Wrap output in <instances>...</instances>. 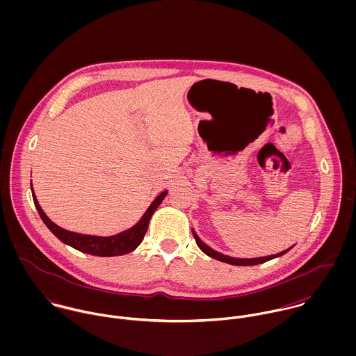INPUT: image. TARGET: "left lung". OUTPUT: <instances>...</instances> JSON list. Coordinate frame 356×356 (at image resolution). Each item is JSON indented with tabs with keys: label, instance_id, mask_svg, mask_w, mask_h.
<instances>
[{
	"label": "left lung",
	"instance_id": "obj_1",
	"mask_svg": "<svg viewBox=\"0 0 356 356\" xmlns=\"http://www.w3.org/2000/svg\"><path fill=\"white\" fill-rule=\"evenodd\" d=\"M193 237L199 245V248L203 251L204 254H208L209 257H213L216 260H220V261H225V263H229V264H233V266H254V264H260V263H264L267 260H271L274 257H278V256H282L284 254H286L289 250L286 251H282L280 254H270V256H264V257H254V259H237V257H232V256H226V254H219L216 251H213L212 248H209L208 245H205L203 241L199 238V236L193 232Z\"/></svg>",
	"mask_w": 356,
	"mask_h": 356
}]
</instances>
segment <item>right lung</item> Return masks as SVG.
<instances>
[{
  "label": "right lung",
  "mask_w": 356,
  "mask_h": 356,
  "mask_svg": "<svg viewBox=\"0 0 356 356\" xmlns=\"http://www.w3.org/2000/svg\"><path fill=\"white\" fill-rule=\"evenodd\" d=\"M33 192V200L38 209V213L41 216V219L44 220V223L48 226V229L51 233L64 244L85 252V254H96V256H118V254H124L134 251L143 241L147 230H148V225L151 220V216L153 212L156 211V208L163 202V199L167 196V191H164L163 193H160L153 203L149 205V208L147 209V212L143 215V218L140 219L138 223H136L131 229L124 230L116 236H109V237H97V236H88V234H79V233H74V232H68L65 229H61L60 226H57L56 223H53L51 219L47 216V213L42 211L41 205L38 204V200L34 195V191L31 188Z\"/></svg>",
  "instance_id": "1"
}]
</instances>
